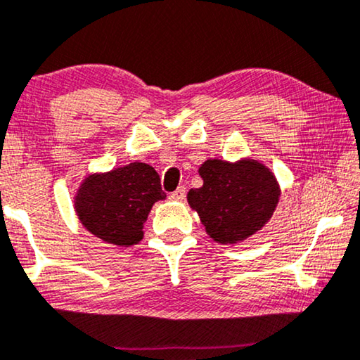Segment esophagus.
I'll return each instance as SVG.
<instances>
[{
    "mask_svg": "<svg viewBox=\"0 0 360 360\" xmlns=\"http://www.w3.org/2000/svg\"><path fill=\"white\" fill-rule=\"evenodd\" d=\"M186 192H187L186 186H181V187H178V189H176L174 192H171L169 198H171V200H178V202H181V200H184V198H186Z\"/></svg>",
    "mask_w": 360,
    "mask_h": 360,
    "instance_id": "esophagus-1",
    "label": "esophagus"
}]
</instances>
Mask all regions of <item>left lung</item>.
<instances>
[{"label": "left lung", "mask_w": 360, "mask_h": 360, "mask_svg": "<svg viewBox=\"0 0 360 360\" xmlns=\"http://www.w3.org/2000/svg\"><path fill=\"white\" fill-rule=\"evenodd\" d=\"M198 173L203 186L191 189L187 202L219 244H236L255 234L271 218L280 200L275 176L255 160H207Z\"/></svg>", "instance_id": "obj_1"}]
</instances>
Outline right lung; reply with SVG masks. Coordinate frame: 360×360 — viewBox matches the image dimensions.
<instances>
[{
  "instance_id": "obj_1",
  "label": "right lung",
  "mask_w": 360,
  "mask_h": 360,
  "mask_svg": "<svg viewBox=\"0 0 360 360\" xmlns=\"http://www.w3.org/2000/svg\"><path fill=\"white\" fill-rule=\"evenodd\" d=\"M166 197L160 176L146 163H129L105 174H92L80 186L76 212L96 238L115 245L137 244L153 203Z\"/></svg>"
}]
</instances>
